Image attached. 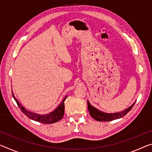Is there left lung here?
Instances as JSON below:
<instances>
[{
	"label": "left lung",
	"instance_id": "1",
	"mask_svg": "<svg viewBox=\"0 0 152 152\" xmlns=\"http://www.w3.org/2000/svg\"><path fill=\"white\" fill-rule=\"evenodd\" d=\"M135 103L132 104V106L129 107L123 111L121 113H105L103 112H101V110H99L96 109V108L92 107V105L90 104V102L88 101V109L89 110V113L91 116L95 120L99 121H110L120 119V118L125 116L127 113L130 111L133 107L134 106Z\"/></svg>",
	"mask_w": 152,
	"mask_h": 152
}]
</instances>
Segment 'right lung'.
<instances>
[{
  "mask_svg": "<svg viewBox=\"0 0 152 152\" xmlns=\"http://www.w3.org/2000/svg\"><path fill=\"white\" fill-rule=\"evenodd\" d=\"M12 96H13L14 99L15 100V101H16L18 107H19L20 110H21V111L27 117H29L30 119L34 120L35 121L43 123V124H51V123L59 121L62 119L64 117V108H65V106H64V101H65V100L66 99L67 96L64 98L62 102L60 103V104L59 105V106L56 108L53 112L49 113V114L43 115H38V114H36V113H33L30 111H28V110L25 109L23 107L21 106V104L18 102L16 98L15 97L14 94H12Z\"/></svg>",
  "mask_w": 152,
  "mask_h": 152,
  "instance_id": "1",
  "label": "right lung"
}]
</instances>
